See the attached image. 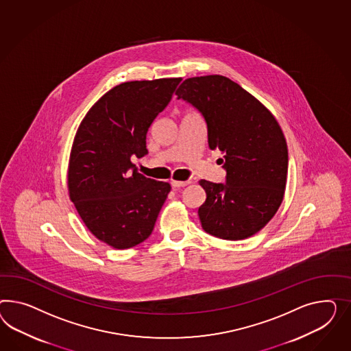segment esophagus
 Wrapping results in <instances>:
<instances>
[{"label": "esophagus", "mask_w": 351, "mask_h": 351, "mask_svg": "<svg viewBox=\"0 0 351 351\" xmlns=\"http://www.w3.org/2000/svg\"><path fill=\"white\" fill-rule=\"evenodd\" d=\"M189 184V181H172L171 185L172 188H182V186H186Z\"/></svg>", "instance_id": "1"}]
</instances>
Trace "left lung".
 Instances as JSON below:
<instances>
[{
	"label": "left lung",
	"mask_w": 351,
	"mask_h": 351,
	"mask_svg": "<svg viewBox=\"0 0 351 351\" xmlns=\"http://www.w3.org/2000/svg\"><path fill=\"white\" fill-rule=\"evenodd\" d=\"M207 123L210 149L225 153V182L200 180L203 230L225 240L256 234L284 199L289 153L284 133L256 97L226 76L189 77L176 90Z\"/></svg>",
	"instance_id": "obj_1"
}]
</instances>
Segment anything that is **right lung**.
<instances>
[{
	"label": "right lung",
	"mask_w": 351,
	"mask_h": 351,
	"mask_svg": "<svg viewBox=\"0 0 351 351\" xmlns=\"http://www.w3.org/2000/svg\"><path fill=\"white\" fill-rule=\"evenodd\" d=\"M181 77L126 82L102 95L79 125L67 186L86 228L114 249L143 243L170 193L169 182L145 178L132 157L145 156L147 132Z\"/></svg>",
	"instance_id": "add662e5"
}]
</instances>
